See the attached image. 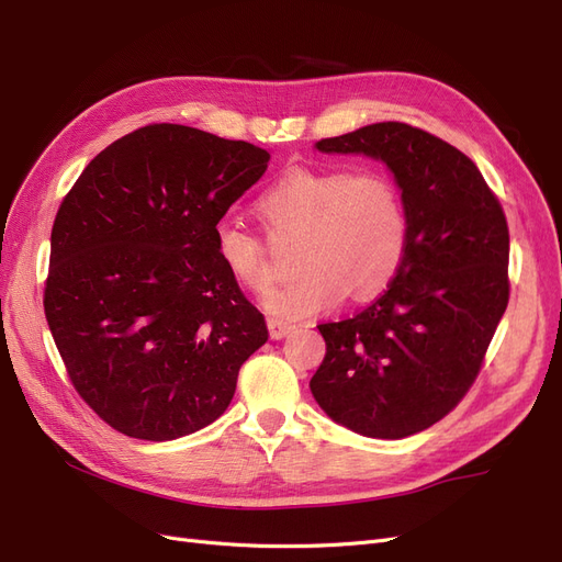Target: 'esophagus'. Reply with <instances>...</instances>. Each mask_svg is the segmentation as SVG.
Instances as JSON below:
<instances>
[{
	"instance_id": "34e87169",
	"label": "esophagus",
	"mask_w": 562,
	"mask_h": 562,
	"mask_svg": "<svg viewBox=\"0 0 562 562\" xmlns=\"http://www.w3.org/2000/svg\"><path fill=\"white\" fill-rule=\"evenodd\" d=\"M267 328H269L271 339H283L285 335H291V333H293V326H291V323L279 321V318H269V321H267Z\"/></svg>"
}]
</instances>
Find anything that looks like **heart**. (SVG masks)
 I'll return each mask as SVG.
<instances>
[{
	"mask_svg": "<svg viewBox=\"0 0 562 562\" xmlns=\"http://www.w3.org/2000/svg\"><path fill=\"white\" fill-rule=\"evenodd\" d=\"M258 211L274 232L304 239L297 250L302 274L262 300L277 318H310L333 310L347 293L353 300L375 295L403 262L405 203L396 182L378 168L356 173L295 168L260 196ZM213 248L236 283L255 293L269 285L262 244L241 223L220 220Z\"/></svg>",
	"mask_w": 562,
	"mask_h": 562,
	"instance_id": "b5f03b06",
	"label": "heart"
}]
</instances>
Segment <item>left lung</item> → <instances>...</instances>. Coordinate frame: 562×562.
<instances>
[{
    "instance_id": "1",
    "label": "left lung",
    "mask_w": 562,
    "mask_h": 562,
    "mask_svg": "<svg viewBox=\"0 0 562 562\" xmlns=\"http://www.w3.org/2000/svg\"><path fill=\"white\" fill-rule=\"evenodd\" d=\"M382 161L407 213L403 262L384 295L351 318L321 323L326 359L310 382L342 427L396 440L443 419L479 375L508 302V227L475 164L401 122L314 145Z\"/></svg>"
}]
</instances>
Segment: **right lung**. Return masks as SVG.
I'll list each match as a JSON object with an SVG mask.
<instances>
[{"label":"right lung","instance_id":"1","mask_svg":"<svg viewBox=\"0 0 562 562\" xmlns=\"http://www.w3.org/2000/svg\"><path fill=\"white\" fill-rule=\"evenodd\" d=\"M269 151L180 124L114 140L50 232L44 312L79 396L112 429L173 440L227 411L265 316L213 248V227Z\"/></svg>","mask_w":562,"mask_h":562}]
</instances>
